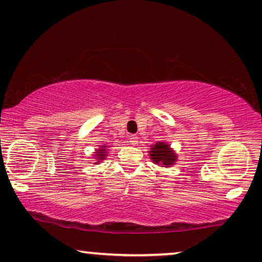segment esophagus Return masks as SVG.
I'll return each mask as SVG.
<instances>
[{"label":"esophagus","mask_w":262,"mask_h":262,"mask_svg":"<svg viewBox=\"0 0 262 262\" xmlns=\"http://www.w3.org/2000/svg\"><path fill=\"white\" fill-rule=\"evenodd\" d=\"M128 143L131 145H137L138 144V137L136 135H131L130 138H128Z\"/></svg>","instance_id":"esophagus-1"}]
</instances>
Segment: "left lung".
<instances>
[{
    "mask_svg": "<svg viewBox=\"0 0 262 262\" xmlns=\"http://www.w3.org/2000/svg\"><path fill=\"white\" fill-rule=\"evenodd\" d=\"M149 156L154 163L166 168L174 166L178 161V154L167 142H156L154 145H150Z\"/></svg>",
    "mask_w": 262,
    "mask_h": 262,
    "instance_id": "8db88e82",
    "label": "left lung"
}]
</instances>
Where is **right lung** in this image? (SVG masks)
Wrapping results in <instances>:
<instances>
[{"mask_svg": "<svg viewBox=\"0 0 262 262\" xmlns=\"http://www.w3.org/2000/svg\"><path fill=\"white\" fill-rule=\"evenodd\" d=\"M108 148V145H101L100 146L99 149H96L95 150V152L93 154V156H94V159H95V164H99L100 162H101L102 160H105L106 159V156H107V149Z\"/></svg>", "mask_w": 262, "mask_h": 262, "instance_id": "right-lung-1", "label": "right lung"}]
</instances>
